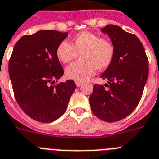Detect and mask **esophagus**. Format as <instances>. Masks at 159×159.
Wrapping results in <instances>:
<instances>
[{"instance_id":"esophagus-1","label":"esophagus","mask_w":159,"mask_h":159,"mask_svg":"<svg viewBox=\"0 0 159 159\" xmlns=\"http://www.w3.org/2000/svg\"><path fill=\"white\" fill-rule=\"evenodd\" d=\"M76 82V85H77V87H80L82 85V82Z\"/></svg>"}]
</instances>
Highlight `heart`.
<instances>
[{"mask_svg": "<svg viewBox=\"0 0 159 159\" xmlns=\"http://www.w3.org/2000/svg\"><path fill=\"white\" fill-rule=\"evenodd\" d=\"M116 53L114 43L109 39L100 38L97 34L82 31L69 43L62 41L56 48V56L62 63H68L79 54L80 59L65 69L67 78L84 82L98 70H104L113 62Z\"/></svg>", "mask_w": 159, "mask_h": 159, "instance_id": "1", "label": "heart"}]
</instances>
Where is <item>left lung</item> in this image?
<instances>
[{
	"instance_id": "obj_1",
	"label": "left lung",
	"mask_w": 159,
	"mask_h": 159,
	"mask_svg": "<svg viewBox=\"0 0 159 159\" xmlns=\"http://www.w3.org/2000/svg\"><path fill=\"white\" fill-rule=\"evenodd\" d=\"M116 48L113 62L102 74L105 85H94L90 97L95 116L106 122L125 118L138 106L148 76V61L137 36L120 26L108 25L101 30Z\"/></svg>"
}]
</instances>
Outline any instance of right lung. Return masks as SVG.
Returning <instances> with one entry per match:
<instances>
[{"mask_svg": "<svg viewBox=\"0 0 159 159\" xmlns=\"http://www.w3.org/2000/svg\"><path fill=\"white\" fill-rule=\"evenodd\" d=\"M67 37L57 30H39L21 37L13 48L9 74L19 106L34 120L50 123L64 114L77 87L72 80L52 86L63 75L56 48Z\"/></svg>", "mask_w": 159, "mask_h": 159, "instance_id": "right-lung-1", "label": "right lung"}]
</instances>
